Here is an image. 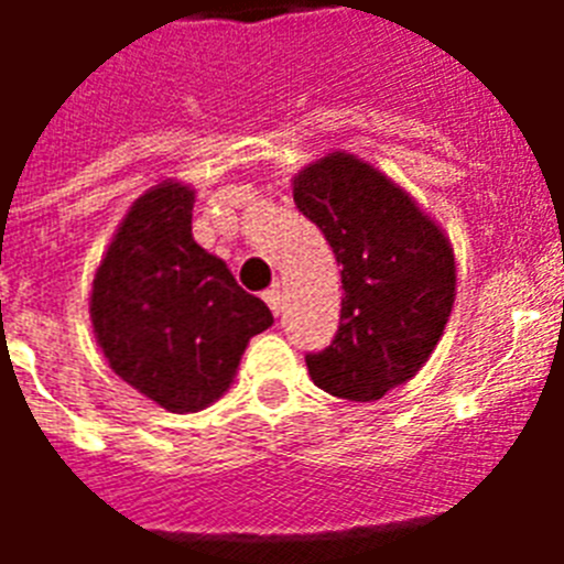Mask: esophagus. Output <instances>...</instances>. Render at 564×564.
I'll use <instances>...</instances> for the list:
<instances>
[{"label":"esophagus","instance_id":"34e87169","mask_svg":"<svg viewBox=\"0 0 564 564\" xmlns=\"http://www.w3.org/2000/svg\"><path fill=\"white\" fill-rule=\"evenodd\" d=\"M263 301H265V304H269V310H272L274 316H278V313H281V310H283V292L278 290V286H272V290H265L263 292Z\"/></svg>","mask_w":564,"mask_h":564}]
</instances>
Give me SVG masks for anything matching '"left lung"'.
Segmentation results:
<instances>
[{
	"mask_svg": "<svg viewBox=\"0 0 564 564\" xmlns=\"http://www.w3.org/2000/svg\"><path fill=\"white\" fill-rule=\"evenodd\" d=\"M343 265L334 343L307 354L313 383L348 401H380L419 375L456 299L454 246L401 184L357 154L330 152L292 181Z\"/></svg>",
	"mask_w": 564,
	"mask_h": 564,
	"instance_id": "1",
	"label": "left lung"
}]
</instances>
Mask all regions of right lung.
<instances>
[{
    "mask_svg": "<svg viewBox=\"0 0 564 564\" xmlns=\"http://www.w3.org/2000/svg\"><path fill=\"white\" fill-rule=\"evenodd\" d=\"M195 189L161 181L119 221L90 292L101 354L137 392L170 412H198L237 377L251 336L274 318L225 260L193 239Z\"/></svg>",
    "mask_w": 564,
    "mask_h": 564,
    "instance_id": "right-lung-1",
    "label": "right lung"
}]
</instances>
